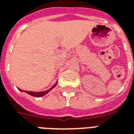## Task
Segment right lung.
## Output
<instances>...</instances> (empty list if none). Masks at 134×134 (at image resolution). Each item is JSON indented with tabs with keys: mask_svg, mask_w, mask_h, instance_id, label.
<instances>
[{
	"mask_svg": "<svg viewBox=\"0 0 134 134\" xmlns=\"http://www.w3.org/2000/svg\"><path fill=\"white\" fill-rule=\"evenodd\" d=\"M56 85H57V83H56L54 86H52V87H51L50 89L46 90V91H42V92H31V91H24V92H26V93H28V94H29V95H31V96H34V97H36V98H38V97H41V96H44V95L47 94V93H49L51 90H52L53 88L56 86ZM19 90H20V91H22V90H20V89H19Z\"/></svg>",
	"mask_w": 134,
	"mask_h": 134,
	"instance_id": "right-lung-1",
	"label": "right lung"
}]
</instances>
